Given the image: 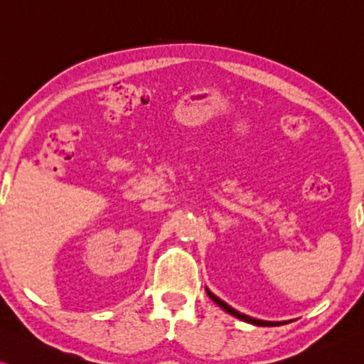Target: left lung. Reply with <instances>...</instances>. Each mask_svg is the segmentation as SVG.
Here are the masks:
<instances>
[{
  "instance_id": "left-lung-1",
  "label": "left lung",
  "mask_w": 364,
  "mask_h": 364,
  "mask_svg": "<svg viewBox=\"0 0 364 364\" xmlns=\"http://www.w3.org/2000/svg\"><path fill=\"white\" fill-rule=\"evenodd\" d=\"M205 289H206V294H208L210 298L213 299L215 303H216L218 306H220L223 311H226L228 314H231V316H234V317H237V318H240V321H244V322H247V323H252V326H259V327H273V326H277V322L260 321V318H254V317H250V316H245V314H242V312L236 311V309H234V307H231V306H229L228 303H225V301L218 298V296L211 293L208 288H205ZM278 323H279V322H278Z\"/></svg>"
}]
</instances>
